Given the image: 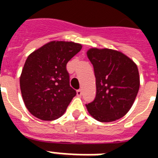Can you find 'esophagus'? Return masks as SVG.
Segmentation results:
<instances>
[{
	"label": "esophagus",
	"instance_id": "34e87169",
	"mask_svg": "<svg viewBox=\"0 0 158 158\" xmlns=\"http://www.w3.org/2000/svg\"><path fill=\"white\" fill-rule=\"evenodd\" d=\"M77 94H78V95H81V92H80V90H79V89H78V90H77Z\"/></svg>",
	"mask_w": 158,
	"mask_h": 158
}]
</instances>
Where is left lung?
<instances>
[{
  "label": "left lung",
  "mask_w": 158,
  "mask_h": 158,
  "mask_svg": "<svg viewBox=\"0 0 158 158\" xmlns=\"http://www.w3.org/2000/svg\"><path fill=\"white\" fill-rule=\"evenodd\" d=\"M81 48L78 43L54 41L28 56L19 83L23 102L35 117L51 121L65 112L76 95L73 88L79 87L69 85L66 64Z\"/></svg>",
  "instance_id": "left-lung-1"
}]
</instances>
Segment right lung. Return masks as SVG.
<instances>
[{"instance_id": "obj_1", "label": "right lung", "mask_w": 158, "mask_h": 158, "mask_svg": "<svg viewBox=\"0 0 158 158\" xmlns=\"http://www.w3.org/2000/svg\"><path fill=\"white\" fill-rule=\"evenodd\" d=\"M87 55L96 78V97L86 104L88 111L101 122L120 119L130 110L139 92L137 65L125 55L109 49L91 48Z\"/></svg>"}]
</instances>
